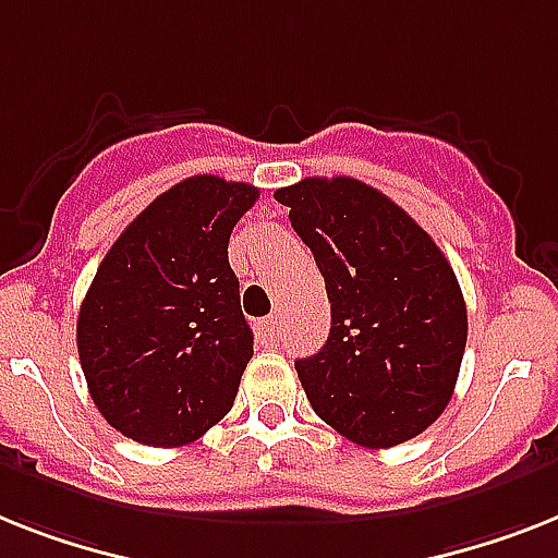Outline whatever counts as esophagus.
<instances>
[{"label":"esophagus","instance_id":"obj_1","mask_svg":"<svg viewBox=\"0 0 558 558\" xmlns=\"http://www.w3.org/2000/svg\"><path fill=\"white\" fill-rule=\"evenodd\" d=\"M256 333H259V339L265 344H276L279 342V336H282V322L276 319V316L256 322Z\"/></svg>","mask_w":558,"mask_h":558}]
</instances>
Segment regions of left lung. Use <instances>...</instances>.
Returning a JSON list of instances; mask_svg holds the SVG:
<instances>
[{"label":"left lung","mask_w":558,"mask_h":558,"mask_svg":"<svg viewBox=\"0 0 558 558\" xmlns=\"http://www.w3.org/2000/svg\"><path fill=\"white\" fill-rule=\"evenodd\" d=\"M330 299V336L296 359L313 411L365 448L434 425L453 396L468 307L445 253L402 207L351 177L279 187Z\"/></svg>","instance_id":"8db88e82"}]
</instances>
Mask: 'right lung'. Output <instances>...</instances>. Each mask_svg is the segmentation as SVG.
<instances>
[{
	"label": "right lung",
	"instance_id": "1",
	"mask_svg": "<svg viewBox=\"0 0 558 558\" xmlns=\"http://www.w3.org/2000/svg\"><path fill=\"white\" fill-rule=\"evenodd\" d=\"M259 199L191 177L122 230L76 322L82 373L110 427L150 448L199 439L233 408L253 356L228 239Z\"/></svg>",
	"mask_w": 558,
	"mask_h": 558
}]
</instances>
